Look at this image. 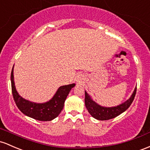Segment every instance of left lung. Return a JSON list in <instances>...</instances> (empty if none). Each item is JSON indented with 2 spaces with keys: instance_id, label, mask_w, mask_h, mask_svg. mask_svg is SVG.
I'll list each match as a JSON object with an SVG mask.
<instances>
[{
  "instance_id": "1",
  "label": "left lung",
  "mask_w": 150,
  "mask_h": 150,
  "mask_svg": "<svg viewBox=\"0 0 150 150\" xmlns=\"http://www.w3.org/2000/svg\"><path fill=\"white\" fill-rule=\"evenodd\" d=\"M137 92V87L134 89V91L129 100H127L122 104L118 105L114 108H104L100 105L95 103L92 100L90 96L88 95L86 92H85V107L88 109L89 113L94 118L99 120H108L112 119L116 117L123 112H125L127 109L129 108L132 103L134 100Z\"/></svg>"
}]
</instances>
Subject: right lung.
<instances>
[{
    "label": "right lung",
    "mask_w": 150,
    "mask_h": 150,
    "mask_svg": "<svg viewBox=\"0 0 150 150\" xmlns=\"http://www.w3.org/2000/svg\"><path fill=\"white\" fill-rule=\"evenodd\" d=\"M11 80L13 97L18 109L24 115L40 121H50L58 116L63 109L64 103L70 90L75 85L71 84L60 87L52 100L43 104H37L23 99L17 93L13 80V67L11 71Z\"/></svg>",
    "instance_id": "1"
}]
</instances>
